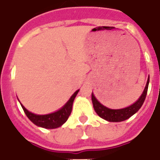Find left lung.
<instances>
[{
  "instance_id": "1",
  "label": "left lung",
  "mask_w": 160,
  "mask_h": 160,
  "mask_svg": "<svg viewBox=\"0 0 160 160\" xmlns=\"http://www.w3.org/2000/svg\"><path fill=\"white\" fill-rule=\"evenodd\" d=\"M149 83V75L148 77V80H147L146 85H145L144 91L142 93V95H140V97L134 104H132L131 105L128 107H125V108H122V109H109L108 107L103 105L101 103H100V101H98L97 99L95 97V95L92 92L91 100H92L93 107H94L95 111L100 118H102V119L109 122H121L126 120L129 118H130L132 115H134L135 113H137L138 110L143 105L144 100L146 98Z\"/></svg>"
}]
</instances>
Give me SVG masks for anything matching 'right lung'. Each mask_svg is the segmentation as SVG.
<instances>
[{"mask_svg": "<svg viewBox=\"0 0 160 160\" xmlns=\"http://www.w3.org/2000/svg\"><path fill=\"white\" fill-rule=\"evenodd\" d=\"M79 90H76L71 95L70 100H68L67 102L65 104V105L61 107L60 109L47 114H34L32 112L29 111L28 109H26L23 106V105H21V102H20V104L22 107L25 114H26V116L28 117V119L34 124H36V126L41 127L44 129H56V128L62 126L63 124L67 121L68 118L70 116V114H71L73 102H74V100L76 97Z\"/></svg>", "mask_w": 160, "mask_h": 160, "instance_id": "obj_1", "label": "right lung"}]
</instances>
